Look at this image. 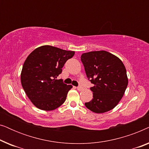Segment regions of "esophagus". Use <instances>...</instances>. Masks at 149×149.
I'll list each match as a JSON object with an SVG mask.
<instances>
[{
	"instance_id": "obj_1",
	"label": "esophagus",
	"mask_w": 149,
	"mask_h": 149,
	"mask_svg": "<svg viewBox=\"0 0 149 149\" xmlns=\"http://www.w3.org/2000/svg\"><path fill=\"white\" fill-rule=\"evenodd\" d=\"M77 90H78V91H82L83 90V87L81 86L77 87Z\"/></svg>"
}]
</instances>
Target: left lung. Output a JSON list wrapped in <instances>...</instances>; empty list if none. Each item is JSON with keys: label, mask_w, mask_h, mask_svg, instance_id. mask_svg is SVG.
Masks as SVG:
<instances>
[{"label": "left lung", "mask_w": 149, "mask_h": 149, "mask_svg": "<svg viewBox=\"0 0 149 149\" xmlns=\"http://www.w3.org/2000/svg\"><path fill=\"white\" fill-rule=\"evenodd\" d=\"M81 60L87 78L93 84V99L85 102L95 113L111 111L123 96L128 84L125 67L119 58L106 51L83 54Z\"/></svg>", "instance_id": "1"}]
</instances>
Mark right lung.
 <instances>
[{
  "instance_id": "add662e5",
  "label": "right lung",
  "mask_w": 149,
  "mask_h": 149,
  "mask_svg": "<svg viewBox=\"0 0 149 149\" xmlns=\"http://www.w3.org/2000/svg\"><path fill=\"white\" fill-rule=\"evenodd\" d=\"M74 52L50 45L39 47L27 57L22 67L21 83L28 98L38 109L53 111L60 107L72 88L57 79Z\"/></svg>"
}]
</instances>
